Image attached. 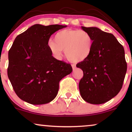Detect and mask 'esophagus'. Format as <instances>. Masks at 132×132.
<instances>
[{"mask_svg": "<svg viewBox=\"0 0 132 132\" xmlns=\"http://www.w3.org/2000/svg\"><path fill=\"white\" fill-rule=\"evenodd\" d=\"M72 68H73V71H75V70H76V66L75 65L73 64V65H72Z\"/></svg>", "mask_w": 132, "mask_h": 132, "instance_id": "esophagus-1", "label": "esophagus"}]
</instances>
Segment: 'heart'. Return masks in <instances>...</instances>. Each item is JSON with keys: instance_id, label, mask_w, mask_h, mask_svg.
<instances>
[{"instance_id": "heart-1", "label": "heart", "mask_w": 132, "mask_h": 132, "mask_svg": "<svg viewBox=\"0 0 132 132\" xmlns=\"http://www.w3.org/2000/svg\"><path fill=\"white\" fill-rule=\"evenodd\" d=\"M55 41L49 40L47 47L54 56L61 57L63 50L68 61L80 62L88 58L93 47V39L91 35L84 30L64 29L57 32Z\"/></svg>"}]
</instances>
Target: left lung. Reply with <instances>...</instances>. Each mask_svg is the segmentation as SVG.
<instances>
[{"label":"left lung","instance_id":"8db88e82","mask_svg":"<svg viewBox=\"0 0 132 132\" xmlns=\"http://www.w3.org/2000/svg\"><path fill=\"white\" fill-rule=\"evenodd\" d=\"M81 28L93 39L91 55L76 65L84 72L79 84L81 97L91 104L104 103L122 88L127 71L124 49L112 34L96 27Z\"/></svg>","mask_w":132,"mask_h":132}]
</instances>
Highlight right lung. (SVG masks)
Returning <instances> with one entry per match:
<instances>
[{
    "instance_id": "obj_1",
    "label": "right lung",
    "mask_w": 132,
    "mask_h": 132,
    "mask_svg": "<svg viewBox=\"0 0 132 132\" xmlns=\"http://www.w3.org/2000/svg\"><path fill=\"white\" fill-rule=\"evenodd\" d=\"M66 27L36 24L15 38L8 52V76L22 100L35 105L52 102L59 81L72 72L71 65L55 59L47 47L52 34Z\"/></svg>"
}]
</instances>
